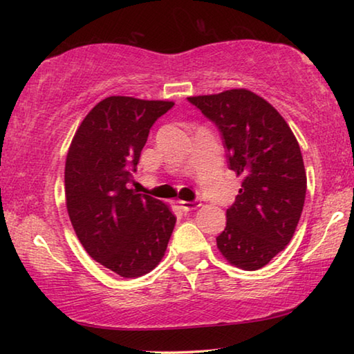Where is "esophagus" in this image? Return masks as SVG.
Instances as JSON below:
<instances>
[{
    "label": "esophagus",
    "instance_id": "obj_1",
    "mask_svg": "<svg viewBox=\"0 0 354 354\" xmlns=\"http://www.w3.org/2000/svg\"><path fill=\"white\" fill-rule=\"evenodd\" d=\"M179 206H181L183 211H194V209H198L201 206L200 201H179Z\"/></svg>",
    "mask_w": 354,
    "mask_h": 354
}]
</instances>
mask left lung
Listing matches in <instances>:
<instances>
[{"instance_id": "8db88e82", "label": "left lung", "mask_w": 354, "mask_h": 354, "mask_svg": "<svg viewBox=\"0 0 354 354\" xmlns=\"http://www.w3.org/2000/svg\"><path fill=\"white\" fill-rule=\"evenodd\" d=\"M189 101L217 124L230 169L242 176L217 248L232 266L259 270L292 241L301 217L306 171L298 142L283 115L247 88Z\"/></svg>"}]
</instances>
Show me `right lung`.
<instances>
[{
  "label": "right lung",
  "instance_id": "obj_1",
  "mask_svg": "<svg viewBox=\"0 0 354 354\" xmlns=\"http://www.w3.org/2000/svg\"><path fill=\"white\" fill-rule=\"evenodd\" d=\"M173 101L107 97L82 120L65 160V201L88 256L123 278L162 261L176 223L170 206L128 189L149 128Z\"/></svg>",
  "mask_w": 354,
  "mask_h": 354
}]
</instances>
